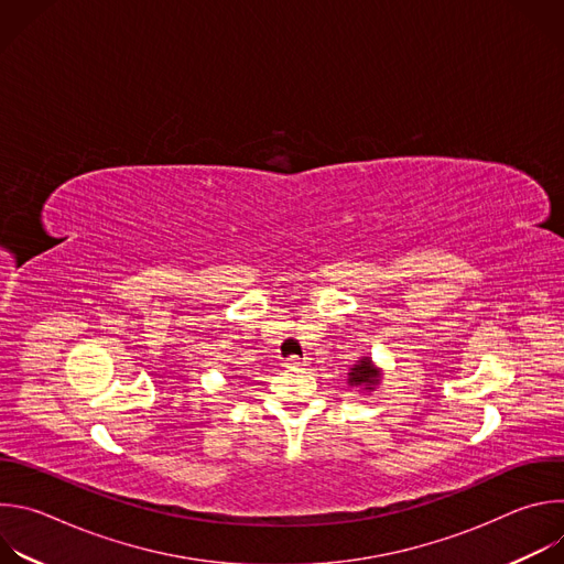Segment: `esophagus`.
<instances>
[{
	"label": "esophagus",
	"mask_w": 564,
	"mask_h": 564,
	"mask_svg": "<svg viewBox=\"0 0 564 564\" xmlns=\"http://www.w3.org/2000/svg\"><path fill=\"white\" fill-rule=\"evenodd\" d=\"M288 370H301V368H305L307 366V359L303 357H290V359H285V364H283Z\"/></svg>",
	"instance_id": "34e87169"
}]
</instances>
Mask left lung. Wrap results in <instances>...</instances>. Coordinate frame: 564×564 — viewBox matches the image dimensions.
<instances>
[{"instance_id":"left-lung-1","label":"left lung","mask_w":564,"mask_h":564,"mask_svg":"<svg viewBox=\"0 0 564 564\" xmlns=\"http://www.w3.org/2000/svg\"><path fill=\"white\" fill-rule=\"evenodd\" d=\"M383 370L372 361V357H361L348 372V386L359 388V392H372L381 383Z\"/></svg>"}]
</instances>
